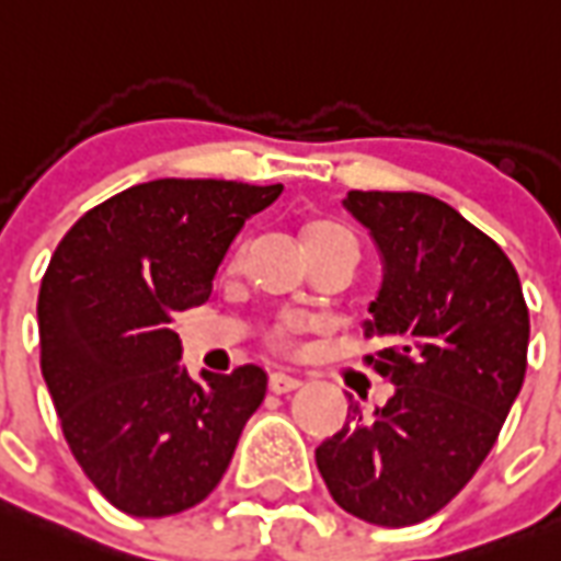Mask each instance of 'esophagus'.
<instances>
[{"instance_id":"esophagus-1","label":"esophagus","mask_w":561,"mask_h":561,"mask_svg":"<svg viewBox=\"0 0 561 561\" xmlns=\"http://www.w3.org/2000/svg\"><path fill=\"white\" fill-rule=\"evenodd\" d=\"M301 386V380L293 375H286V371H275V375L268 377V389L275 394H286V392H295Z\"/></svg>"}]
</instances>
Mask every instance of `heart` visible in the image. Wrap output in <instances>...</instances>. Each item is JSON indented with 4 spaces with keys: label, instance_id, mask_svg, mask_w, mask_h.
Segmentation results:
<instances>
[{
    "label": "heart",
    "instance_id": "1",
    "mask_svg": "<svg viewBox=\"0 0 561 561\" xmlns=\"http://www.w3.org/2000/svg\"><path fill=\"white\" fill-rule=\"evenodd\" d=\"M333 233H348V231L340 228V225H333V221H312V225H307V231H304V242L321 240V237H333Z\"/></svg>",
    "mask_w": 561,
    "mask_h": 561
}]
</instances>
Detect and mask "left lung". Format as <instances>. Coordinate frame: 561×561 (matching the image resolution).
Here are the masks:
<instances>
[{
	"instance_id": "left-lung-1",
	"label": "left lung",
	"mask_w": 561,
	"mask_h": 561,
	"mask_svg": "<svg viewBox=\"0 0 561 561\" xmlns=\"http://www.w3.org/2000/svg\"><path fill=\"white\" fill-rule=\"evenodd\" d=\"M368 228L383 284L363 333L366 363L394 386L316 447L328 492L377 527H410L454 501L497 442L527 375L529 312L501 245L424 193L345 195Z\"/></svg>"
}]
</instances>
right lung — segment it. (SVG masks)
<instances>
[{
    "instance_id": "add662e5",
    "label": "right lung",
    "mask_w": 561,
    "mask_h": 561,
    "mask_svg": "<svg viewBox=\"0 0 561 561\" xmlns=\"http://www.w3.org/2000/svg\"><path fill=\"white\" fill-rule=\"evenodd\" d=\"M280 193L160 178L87 210L51 254L37 298L43 380L78 466L134 518L202 503L266 398L260 366L186 375L169 324L210 298L233 237Z\"/></svg>"
}]
</instances>
